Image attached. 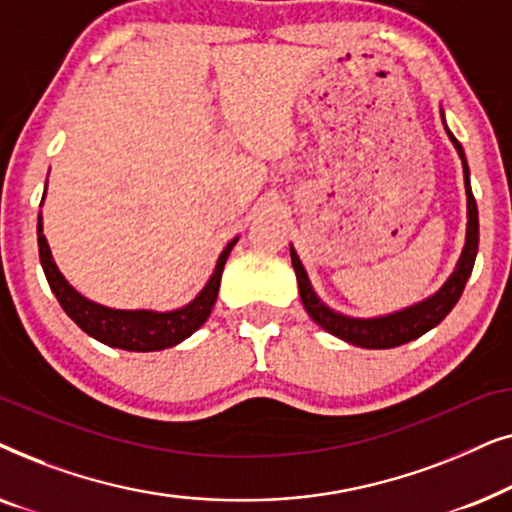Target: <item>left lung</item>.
<instances>
[{
	"mask_svg": "<svg viewBox=\"0 0 512 512\" xmlns=\"http://www.w3.org/2000/svg\"><path fill=\"white\" fill-rule=\"evenodd\" d=\"M440 116H443V125L447 137L454 149H457L461 158V167H464V188H466V244L461 249V256L457 265H454L452 275L445 279V284L440 286L436 293H431L429 298L419 300L415 305L403 307V310L380 314V317H352V314H342L333 307H328L324 300L319 298V293L314 291V286L307 277L305 265L300 263L298 251L293 249L291 244V263L293 270H296L298 279V291L300 300H303V307L307 314L317 321V324L328 331L335 338L349 342V345L366 347V349H391L398 345H405V342L417 340L419 335H424L431 328H436L440 321H443L447 314L452 312V307L457 305V300L464 293V286L471 277L475 256H478V205H475L473 191H471V172H468L466 153L457 142V137L452 135L450 128L445 123V111L440 109Z\"/></svg>",
	"mask_w": 512,
	"mask_h": 512,
	"instance_id": "1",
	"label": "left lung"
}]
</instances>
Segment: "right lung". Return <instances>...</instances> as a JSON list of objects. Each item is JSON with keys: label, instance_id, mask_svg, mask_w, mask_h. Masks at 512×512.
<instances>
[{"label": "right lung", "instance_id": "obj_1", "mask_svg": "<svg viewBox=\"0 0 512 512\" xmlns=\"http://www.w3.org/2000/svg\"><path fill=\"white\" fill-rule=\"evenodd\" d=\"M46 198V191H44ZM41 198V205H44ZM240 240V235L233 237L226 247H223L219 261L214 265L212 277L207 279V284L202 286L198 296L191 303L174 307V310H118V307H107L102 303H95L74 289L62 275L58 265L53 261L51 247L44 235V219L39 212L37 223V242H39V258L44 275L48 279V286L58 298L62 310L67 312V317L81 328L83 333H88L90 338H95L102 345L125 349V352H160V349L174 347L179 342L198 331V328L209 319V312L216 303L221 286V272L226 265L230 251Z\"/></svg>", "mask_w": 512, "mask_h": 512}]
</instances>
